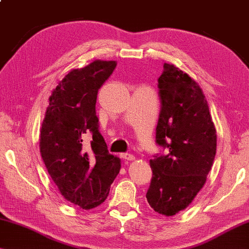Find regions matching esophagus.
<instances>
[{
  "mask_svg": "<svg viewBox=\"0 0 249 249\" xmlns=\"http://www.w3.org/2000/svg\"><path fill=\"white\" fill-rule=\"evenodd\" d=\"M121 157L124 160H133V159H135V156H133L132 154H129V152H124V154H121Z\"/></svg>",
  "mask_w": 249,
  "mask_h": 249,
  "instance_id": "1",
  "label": "esophagus"
}]
</instances>
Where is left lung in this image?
Listing matches in <instances>:
<instances>
[{
    "label": "left lung",
    "instance_id": "8db88e82",
    "mask_svg": "<svg viewBox=\"0 0 249 249\" xmlns=\"http://www.w3.org/2000/svg\"><path fill=\"white\" fill-rule=\"evenodd\" d=\"M158 88L161 107L156 143L162 151L150 159L146 197L155 212L174 216L188 207L206 182L217 136L205 95L188 74L164 63Z\"/></svg>",
    "mask_w": 249,
    "mask_h": 249
}]
</instances>
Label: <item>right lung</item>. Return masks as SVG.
Segmentation results:
<instances>
[{"label": "right lung", "instance_id": "obj_1", "mask_svg": "<svg viewBox=\"0 0 249 249\" xmlns=\"http://www.w3.org/2000/svg\"><path fill=\"white\" fill-rule=\"evenodd\" d=\"M116 67V61L97 60L69 72L53 90L42 124L40 151L48 173L61 195L83 209L106 200L121 167L99 131L95 112L98 91Z\"/></svg>", "mask_w": 249, "mask_h": 249}]
</instances>
